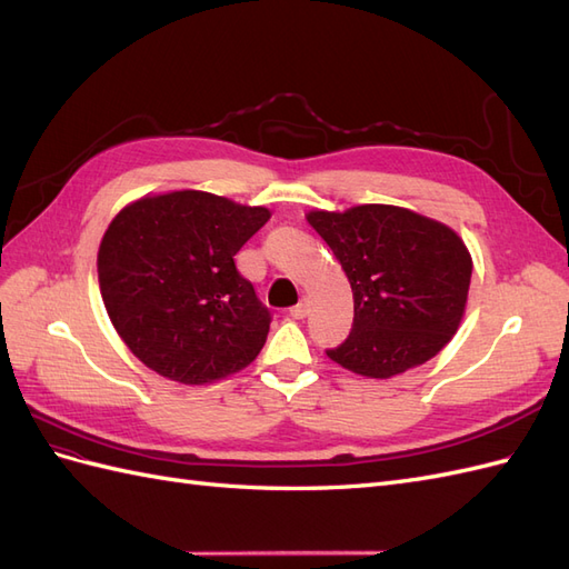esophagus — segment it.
Wrapping results in <instances>:
<instances>
[{"instance_id":"esophagus-1","label":"esophagus","mask_w":569,"mask_h":569,"mask_svg":"<svg viewBox=\"0 0 569 569\" xmlns=\"http://www.w3.org/2000/svg\"><path fill=\"white\" fill-rule=\"evenodd\" d=\"M289 316H291V318H297V320L306 318V316H308V301H306V299H301L297 306H291V308H289Z\"/></svg>"}]
</instances>
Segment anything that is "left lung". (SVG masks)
I'll return each mask as SVG.
<instances>
[{
    "instance_id": "8db88e82",
    "label": "left lung",
    "mask_w": 569,
    "mask_h": 569,
    "mask_svg": "<svg viewBox=\"0 0 569 569\" xmlns=\"http://www.w3.org/2000/svg\"><path fill=\"white\" fill-rule=\"evenodd\" d=\"M306 218L353 291L351 335L327 349L335 363L387 380L427 363L451 341L472 278L470 251L451 228L387 203Z\"/></svg>"
}]
</instances>
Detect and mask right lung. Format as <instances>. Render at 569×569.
Listing matches in <instances>:
<instances>
[{
    "label": "right lung",
    "mask_w": 569,
    "mask_h": 569,
    "mask_svg": "<svg viewBox=\"0 0 569 569\" xmlns=\"http://www.w3.org/2000/svg\"><path fill=\"white\" fill-rule=\"evenodd\" d=\"M270 218L197 189L126 206L99 244V289L116 332L147 368L182 385L239 372L261 353L270 311L234 253Z\"/></svg>",
    "instance_id": "add662e5"
}]
</instances>
